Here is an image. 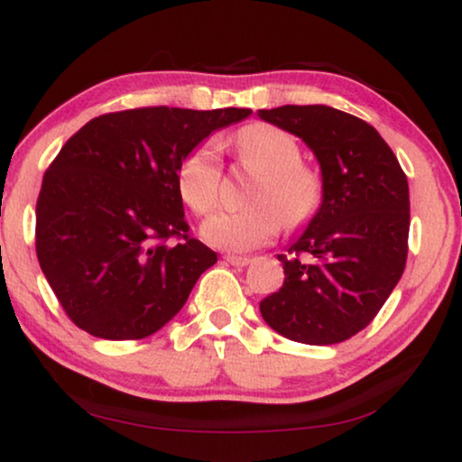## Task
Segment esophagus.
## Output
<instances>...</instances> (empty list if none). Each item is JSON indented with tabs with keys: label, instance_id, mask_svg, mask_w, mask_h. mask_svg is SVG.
I'll list each match as a JSON object with an SVG mask.
<instances>
[{
	"label": "esophagus",
	"instance_id": "1",
	"mask_svg": "<svg viewBox=\"0 0 462 462\" xmlns=\"http://www.w3.org/2000/svg\"><path fill=\"white\" fill-rule=\"evenodd\" d=\"M225 261L233 264V267H245V264L252 263V258L248 256H237V254H225Z\"/></svg>",
	"mask_w": 462,
	"mask_h": 462
}]
</instances>
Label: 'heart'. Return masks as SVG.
Returning <instances> with one entry per match:
<instances>
[{"mask_svg": "<svg viewBox=\"0 0 462 462\" xmlns=\"http://www.w3.org/2000/svg\"><path fill=\"white\" fill-rule=\"evenodd\" d=\"M239 160L261 172L248 193L250 208L220 210L201 226L208 244L231 252H248L273 242L283 223L300 226L315 217L324 199V179L302 163L300 144L292 134L271 124H252L236 138ZM223 182L220 151L204 141L182 157L179 189L185 204L206 217L217 206Z\"/></svg>", "mask_w": 462, "mask_h": 462, "instance_id": "obj_1", "label": "heart"}]
</instances>
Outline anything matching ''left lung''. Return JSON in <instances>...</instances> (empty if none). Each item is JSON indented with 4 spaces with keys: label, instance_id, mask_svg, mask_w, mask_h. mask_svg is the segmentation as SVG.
I'll list each match as a JSON object with an SVG mask.
<instances>
[{
    "label": "left lung",
    "instance_id": "obj_1",
    "mask_svg": "<svg viewBox=\"0 0 462 462\" xmlns=\"http://www.w3.org/2000/svg\"><path fill=\"white\" fill-rule=\"evenodd\" d=\"M258 116L302 138L324 179L319 210L277 254L286 280L261 300L263 319L296 343H343L376 318L406 267L408 179L381 134L351 113L283 105Z\"/></svg>",
    "mask_w": 462,
    "mask_h": 462
}]
</instances>
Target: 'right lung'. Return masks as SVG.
I'll use <instances>...</instances> for the list:
<instances>
[{"mask_svg":"<svg viewBox=\"0 0 462 462\" xmlns=\"http://www.w3.org/2000/svg\"><path fill=\"white\" fill-rule=\"evenodd\" d=\"M250 113L143 106L94 117L69 138L43 174L35 250L75 326L138 340L180 311L217 252L189 236L179 166Z\"/></svg>","mask_w":462,"mask_h":462,"instance_id":"obj_1","label":"right lung"}]
</instances>
